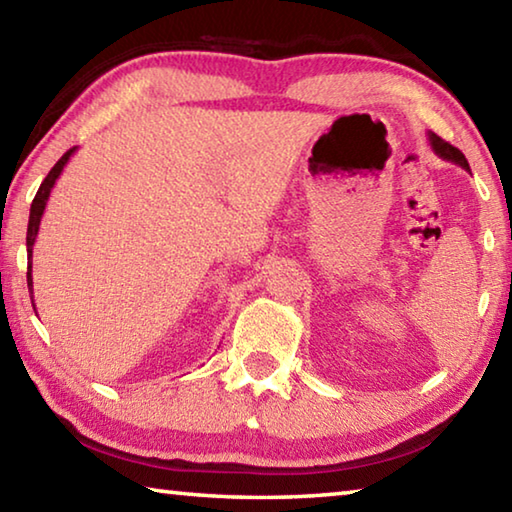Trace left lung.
Listing matches in <instances>:
<instances>
[{"mask_svg": "<svg viewBox=\"0 0 512 512\" xmlns=\"http://www.w3.org/2000/svg\"><path fill=\"white\" fill-rule=\"evenodd\" d=\"M429 144H431V149H433V153L438 155V158H443L447 162H454V164H458V167H463L465 171H470V164H467L465 155L458 151L456 146H452L445 140H440V137L436 133H431V131H429Z\"/></svg>", "mask_w": 512, "mask_h": 512, "instance_id": "left-lung-1", "label": "left lung"}]
</instances>
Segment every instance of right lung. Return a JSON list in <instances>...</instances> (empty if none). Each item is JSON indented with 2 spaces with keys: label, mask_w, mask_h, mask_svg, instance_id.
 Segmentation results:
<instances>
[{
  "label": "right lung",
  "mask_w": 512,
  "mask_h": 512,
  "mask_svg": "<svg viewBox=\"0 0 512 512\" xmlns=\"http://www.w3.org/2000/svg\"><path fill=\"white\" fill-rule=\"evenodd\" d=\"M74 151H76V146H74V149H69V151L63 155V158H60V160L54 164V169H51V171L47 173V178L42 180V185H40V189H38L36 198H33V203H31V214H29V228H27V255H29V259L33 257V244H36V237H38V230H40V219H42V214H45V207H47V201H49L51 189H54L58 176H60V173H63L65 164L69 162V158H72ZM27 282H29V291L33 293L31 262H29ZM31 302H33V296H31ZM33 309H36V307H33Z\"/></svg>",
  "instance_id": "1"
}]
</instances>
